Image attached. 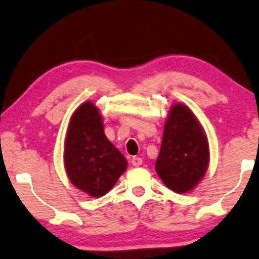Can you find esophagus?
I'll return each instance as SVG.
<instances>
[{
    "mask_svg": "<svg viewBox=\"0 0 259 259\" xmlns=\"http://www.w3.org/2000/svg\"><path fill=\"white\" fill-rule=\"evenodd\" d=\"M132 164L135 165V167H139V165H142V163H143V159L140 158V157H137V156H135V157L132 158Z\"/></svg>",
    "mask_w": 259,
    "mask_h": 259,
    "instance_id": "obj_1",
    "label": "esophagus"
}]
</instances>
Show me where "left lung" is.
<instances>
[{
  "mask_svg": "<svg viewBox=\"0 0 259 259\" xmlns=\"http://www.w3.org/2000/svg\"><path fill=\"white\" fill-rule=\"evenodd\" d=\"M209 164L205 133L186 105L175 104L164 124L156 171L165 186L186 193L199 183Z\"/></svg>",
  "mask_w": 259,
  "mask_h": 259,
  "instance_id": "obj_1",
  "label": "left lung"
}]
</instances>
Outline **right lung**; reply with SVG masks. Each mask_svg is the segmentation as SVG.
I'll return each mask as SVG.
<instances>
[{"label": "right lung", "mask_w": 259, "mask_h": 259, "mask_svg": "<svg viewBox=\"0 0 259 259\" xmlns=\"http://www.w3.org/2000/svg\"><path fill=\"white\" fill-rule=\"evenodd\" d=\"M65 167L71 183L91 197L109 192L126 170V158L107 139L100 111L91 102L81 104L69 122Z\"/></svg>", "instance_id": "1"}]
</instances>
